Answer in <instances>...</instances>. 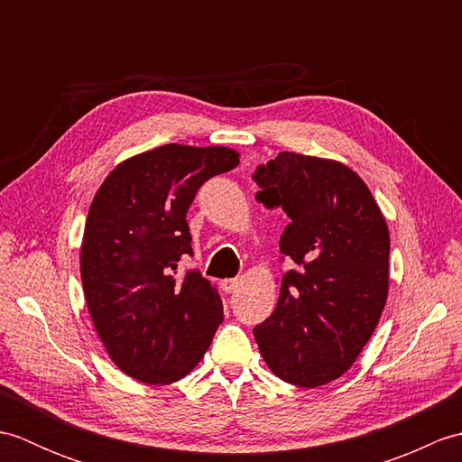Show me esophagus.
<instances>
[{
	"mask_svg": "<svg viewBox=\"0 0 462 462\" xmlns=\"http://www.w3.org/2000/svg\"><path fill=\"white\" fill-rule=\"evenodd\" d=\"M240 278H230V280H222V290L226 291V293H232V291H236L238 290V286H240Z\"/></svg>",
	"mask_w": 462,
	"mask_h": 462,
	"instance_id": "34e87169",
	"label": "esophagus"
}]
</instances>
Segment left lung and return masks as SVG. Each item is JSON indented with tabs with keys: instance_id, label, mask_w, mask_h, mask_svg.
<instances>
[{
	"instance_id": "obj_1",
	"label": "left lung",
	"mask_w": 462,
	"mask_h": 462,
	"mask_svg": "<svg viewBox=\"0 0 462 462\" xmlns=\"http://www.w3.org/2000/svg\"><path fill=\"white\" fill-rule=\"evenodd\" d=\"M252 179L258 202L288 214L280 252L293 262L254 337L280 379L326 385L356 363L385 308L387 222L367 184L336 161L280 152Z\"/></svg>"
}]
</instances>
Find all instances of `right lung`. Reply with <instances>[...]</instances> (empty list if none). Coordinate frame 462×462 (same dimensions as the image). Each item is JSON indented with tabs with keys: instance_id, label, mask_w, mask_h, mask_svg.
<instances>
[{
	"instance_id": "right-lung-1",
	"label": "right lung",
	"mask_w": 462,
	"mask_h": 462,
	"mask_svg": "<svg viewBox=\"0 0 462 462\" xmlns=\"http://www.w3.org/2000/svg\"><path fill=\"white\" fill-rule=\"evenodd\" d=\"M226 146L164 144L126 159L106 176L87 216L81 280L95 329L115 365L159 385L202 359L222 323V300L192 256L186 212L200 186L236 169Z\"/></svg>"
}]
</instances>
